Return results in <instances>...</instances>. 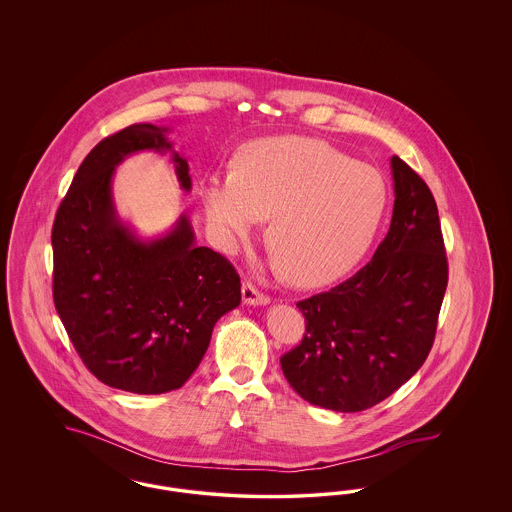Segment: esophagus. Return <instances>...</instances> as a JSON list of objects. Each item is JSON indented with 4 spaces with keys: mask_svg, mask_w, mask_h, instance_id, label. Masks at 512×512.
Returning <instances> with one entry per match:
<instances>
[{
    "mask_svg": "<svg viewBox=\"0 0 512 512\" xmlns=\"http://www.w3.org/2000/svg\"><path fill=\"white\" fill-rule=\"evenodd\" d=\"M242 301H244L245 305H251V307H265L270 303V299H268L265 293L259 292L253 284H249V282H245L244 286H242Z\"/></svg>",
    "mask_w": 512,
    "mask_h": 512,
    "instance_id": "esophagus-1",
    "label": "esophagus"
}]
</instances>
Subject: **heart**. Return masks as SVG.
Wrapping results in <instances>:
<instances>
[{
  "label": "heart",
  "mask_w": 512,
  "mask_h": 512,
  "mask_svg": "<svg viewBox=\"0 0 512 512\" xmlns=\"http://www.w3.org/2000/svg\"><path fill=\"white\" fill-rule=\"evenodd\" d=\"M199 195L213 236L228 253L268 219L274 267L303 288L332 284L357 267L390 207L382 172L301 136L247 144L234 171L209 174Z\"/></svg>",
  "instance_id": "obj_1"
}]
</instances>
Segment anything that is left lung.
Returning a JSON list of instances; mask_svg holds the SVG:
<instances>
[{
    "label": "left lung",
    "mask_w": 512,
    "mask_h": 512,
    "mask_svg": "<svg viewBox=\"0 0 512 512\" xmlns=\"http://www.w3.org/2000/svg\"><path fill=\"white\" fill-rule=\"evenodd\" d=\"M390 165L386 238L349 280L297 303L305 338L280 359L297 395L336 413L374 407L424 365L447 288L436 199L397 155Z\"/></svg>",
    "instance_id": "obj_1"
}]
</instances>
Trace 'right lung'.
Masks as SVG:
<instances>
[{
    "label": "right lung",
    "instance_id": "1",
    "mask_svg": "<svg viewBox=\"0 0 512 512\" xmlns=\"http://www.w3.org/2000/svg\"><path fill=\"white\" fill-rule=\"evenodd\" d=\"M167 126L132 124L94 147L74 174L51 230L53 301L76 353L99 382L153 395L178 390L201 363L213 328L242 301L234 267L195 242L182 213L140 238L121 219L113 176L140 151L171 153L184 192L188 161Z\"/></svg>",
    "mask_w": 512,
    "mask_h": 512
}]
</instances>
